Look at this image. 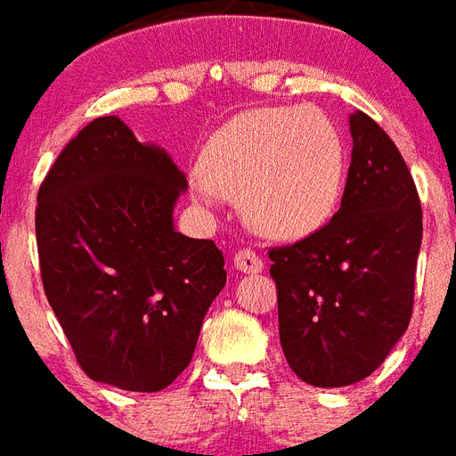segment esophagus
I'll return each mask as SVG.
<instances>
[{"instance_id":"obj_1","label":"esophagus","mask_w":456,"mask_h":456,"mask_svg":"<svg viewBox=\"0 0 456 456\" xmlns=\"http://www.w3.org/2000/svg\"><path fill=\"white\" fill-rule=\"evenodd\" d=\"M234 268L241 273H261L263 271V258L251 248H241L234 256Z\"/></svg>"}]
</instances>
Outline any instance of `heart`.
Returning <instances> with one entry per match:
<instances>
[{
    "label": "heart",
    "mask_w": 456,
    "mask_h": 456,
    "mask_svg": "<svg viewBox=\"0 0 456 456\" xmlns=\"http://www.w3.org/2000/svg\"><path fill=\"white\" fill-rule=\"evenodd\" d=\"M343 183V137L331 118L312 108L239 113L215 130L193 174L198 200H241L251 227L285 241L322 229Z\"/></svg>",
    "instance_id": "b5f03b06"
}]
</instances>
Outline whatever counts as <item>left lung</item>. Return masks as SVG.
<instances>
[{
  "mask_svg": "<svg viewBox=\"0 0 456 456\" xmlns=\"http://www.w3.org/2000/svg\"><path fill=\"white\" fill-rule=\"evenodd\" d=\"M340 210L302 241L271 248L280 346L312 387H348L382 365L413 312L423 212L406 161L372 118L350 116Z\"/></svg>",
  "mask_w": 456,
  "mask_h": 456,
  "instance_id": "left-lung-1",
  "label": "left lung"
}]
</instances>
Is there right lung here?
<instances>
[{
  "label": "right lung",
  "instance_id": "right-lung-1",
  "mask_svg": "<svg viewBox=\"0 0 456 456\" xmlns=\"http://www.w3.org/2000/svg\"><path fill=\"white\" fill-rule=\"evenodd\" d=\"M185 188L167 151L116 116L79 130L40 183L43 288L94 382L161 391L193 357L227 271L215 241L174 229Z\"/></svg>",
  "mask_w": 456,
  "mask_h": 456
}]
</instances>
